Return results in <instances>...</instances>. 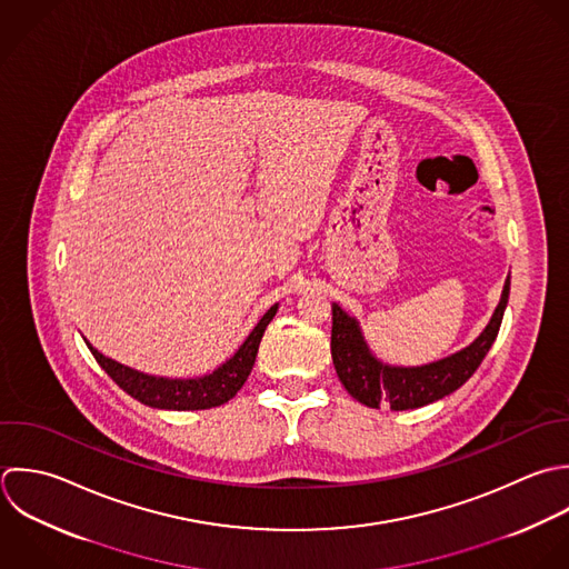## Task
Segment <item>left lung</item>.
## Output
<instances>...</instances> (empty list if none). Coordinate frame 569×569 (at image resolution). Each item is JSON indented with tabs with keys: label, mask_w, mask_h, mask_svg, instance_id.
Instances as JSON below:
<instances>
[{
	"label": "left lung",
	"mask_w": 569,
	"mask_h": 569,
	"mask_svg": "<svg viewBox=\"0 0 569 569\" xmlns=\"http://www.w3.org/2000/svg\"><path fill=\"white\" fill-rule=\"evenodd\" d=\"M510 299V274L503 286L501 301L486 326V330L463 350L417 368H397L381 363L368 348L357 319L348 317L337 303H332V361L343 388L363 406L390 410H415L439 401L459 390L481 366L490 352L503 312Z\"/></svg>",
	"instance_id": "1"
}]
</instances>
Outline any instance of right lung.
I'll return each mask as SVG.
<instances>
[{
	"label": "right lung",
	"mask_w": 569,
	"mask_h": 569,
	"mask_svg": "<svg viewBox=\"0 0 569 569\" xmlns=\"http://www.w3.org/2000/svg\"><path fill=\"white\" fill-rule=\"evenodd\" d=\"M277 303L261 317V321L254 326V330L248 335V339L241 343V348L214 372L197 377V379H166V377H152L137 372L128 366H121L101 352H97L86 339V346L90 348L94 361L106 370V375L132 399L141 401L143 406L159 408V410H208L217 408L221 403H228L246 383L257 350L261 343V337L277 315Z\"/></svg>",
	"instance_id": "right-lung-1"
}]
</instances>
